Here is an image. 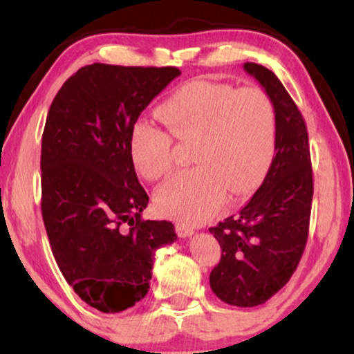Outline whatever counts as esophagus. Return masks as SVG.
Returning a JSON list of instances; mask_svg holds the SVG:
<instances>
[{
	"instance_id": "1",
	"label": "esophagus",
	"mask_w": 354,
	"mask_h": 354,
	"mask_svg": "<svg viewBox=\"0 0 354 354\" xmlns=\"http://www.w3.org/2000/svg\"><path fill=\"white\" fill-rule=\"evenodd\" d=\"M176 232L178 236H182V239H187V236H192L195 234V230L185 224H176Z\"/></svg>"
}]
</instances>
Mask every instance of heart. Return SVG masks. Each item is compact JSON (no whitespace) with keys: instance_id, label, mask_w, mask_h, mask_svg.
Listing matches in <instances>:
<instances>
[{"instance_id":"heart-1","label":"heart","mask_w":354,"mask_h":354,"mask_svg":"<svg viewBox=\"0 0 354 354\" xmlns=\"http://www.w3.org/2000/svg\"><path fill=\"white\" fill-rule=\"evenodd\" d=\"M158 115L178 142H195L192 161L196 167L169 178L154 195L158 211L171 219L185 224L207 221L224 203L225 190L235 198L248 195L272 162L277 113L270 96L258 86L190 80L159 106ZM170 136L149 122L133 125L130 154L147 180L172 171Z\"/></svg>"}]
</instances>
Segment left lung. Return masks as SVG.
Here are the masks:
<instances>
[{"mask_svg":"<svg viewBox=\"0 0 354 354\" xmlns=\"http://www.w3.org/2000/svg\"><path fill=\"white\" fill-rule=\"evenodd\" d=\"M243 67L275 106V156L263 185L239 214L209 229L222 250L209 283L224 303L253 308L274 297L297 270L308 241L314 187L308 130L298 106L268 67L254 62Z\"/></svg>","mask_w":354,"mask_h":354,"instance_id":"obj_1","label":"left lung"}]
</instances>
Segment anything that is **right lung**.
<instances>
[{"label": "right lung", "mask_w": 354, "mask_h": 354, "mask_svg": "<svg viewBox=\"0 0 354 354\" xmlns=\"http://www.w3.org/2000/svg\"><path fill=\"white\" fill-rule=\"evenodd\" d=\"M177 67L85 66L53 100L41 138V216L67 283L101 313L149 290L154 253L177 240L172 222L143 221L149 198L130 154L142 111Z\"/></svg>", "instance_id": "obj_1"}]
</instances>
